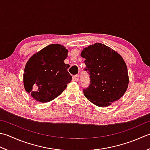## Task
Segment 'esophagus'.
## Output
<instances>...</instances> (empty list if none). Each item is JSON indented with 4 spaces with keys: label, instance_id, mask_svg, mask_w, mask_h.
<instances>
[{
    "label": "esophagus",
    "instance_id": "esophagus-1",
    "mask_svg": "<svg viewBox=\"0 0 150 150\" xmlns=\"http://www.w3.org/2000/svg\"><path fill=\"white\" fill-rule=\"evenodd\" d=\"M73 80H74L75 81H78L79 79V75H74L73 77Z\"/></svg>",
    "mask_w": 150,
    "mask_h": 150
}]
</instances>
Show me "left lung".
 I'll return each instance as SVG.
<instances>
[{
    "mask_svg": "<svg viewBox=\"0 0 150 150\" xmlns=\"http://www.w3.org/2000/svg\"><path fill=\"white\" fill-rule=\"evenodd\" d=\"M85 70L90 78L89 87L83 90L88 100L99 107H107L124 96L129 84L127 67L118 52L102 43L84 48Z\"/></svg>",
    "mask_w": 150,
    "mask_h": 150,
    "instance_id": "obj_1",
    "label": "left lung"
}]
</instances>
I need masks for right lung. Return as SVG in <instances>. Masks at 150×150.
Returning <instances> with one entry per match:
<instances>
[{"label": "right lung", "instance_id": "1", "mask_svg": "<svg viewBox=\"0 0 150 150\" xmlns=\"http://www.w3.org/2000/svg\"><path fill=\"white\" fill-rule=\"evenodd\" d=\"M68 50L60 44H51L33 54L26 62L23 84L25 90L38 102L47 103L59 96L71 81L64 63Z\"/></svg>", "mask_w": 150, "mask_h": 150}]
</instances>
